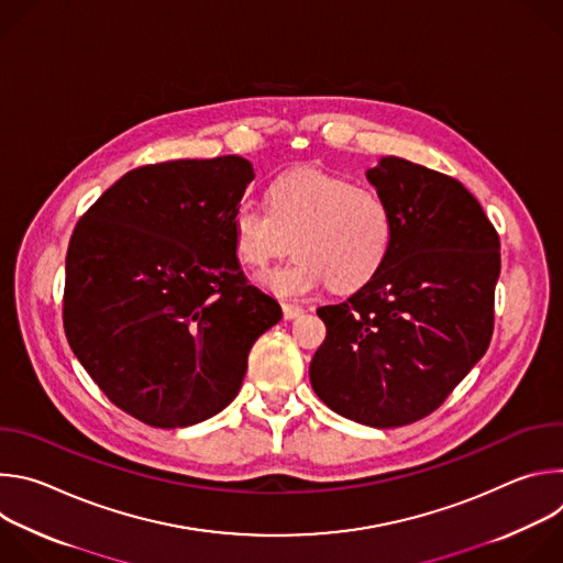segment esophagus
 <instances>
[{
	"mask_svg": "<svg viewBox=\"0 0 563 563\" xmlns=\"http://www.w3.org/2000/svg\"><path fill=\"white\" fill-rule=\"evenodd\" d=\"M305 313V309L300 307V305H283V316H285V320H294V318H298V316H302Z\"/></svg>",
	"mask_w": 563,
	"mask_h": 563,
	"instance_id": "obj_1",
	"label": "esophagus"
}]
</instances>
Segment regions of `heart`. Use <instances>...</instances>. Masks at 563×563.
<instances>
[{
  "label": "heart",
  "mask_w": 563,
  "mask_h": 563,
  "mask_svg": "<svg viewBox=\"0 0 563 563\" xmlns=\"http://www.w3.org/2000/svg\"><path fill=\"white\" fill-rule=\"evenodd\" d=\"M233 252L240 263L265 267L294 238L296 258L265 272L258 283L296 298L332 283L354 291L385 265L394 243V216L385 198L323 172L280 176L267 207L240 202L231 213Z\"/></svg>",
  "instance_id": "heart-1"
}]
</instances>
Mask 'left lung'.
<instances>
[{
    "label": "left lung",
    "instance_id": "1",
    "mask_svg": "<svg viewBox=\"0 0 563 563\" xmlns=\"http://www.w3.org/2000/svg\"><path fill=\"white\" fill-rule=\"evenodd\" d=\"M365 178L391 209V252L345 302L318 307L328 336L309 380L336 415L387 430L434 412L486 354L501 254L459 180L396 155Z\"/></svg>",
    "mask_w": 563,
    "mask_h": 563
}]
</instances>
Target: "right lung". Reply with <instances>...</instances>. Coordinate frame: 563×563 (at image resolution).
Wrapping results in <instances>:
<instances>
[{
	"instance_id": "1",
	"label": "right lung",
	"mask_w": 563,
	"mask_h": 563,
	"mask_svg": "<svg viewBox=\"0 0 563 563\" xmlns=\"http://www.w3.org/2000/svg\"><path fill=\"white\" fill-rule=\"evenodd\" d=\"M250 159H174L124 174L82 216L66 254L64 332L113 404L153 428L222 412L252 345L283 318L240 272L231 213Z\"/></svg>"
}]
</instances>
